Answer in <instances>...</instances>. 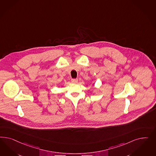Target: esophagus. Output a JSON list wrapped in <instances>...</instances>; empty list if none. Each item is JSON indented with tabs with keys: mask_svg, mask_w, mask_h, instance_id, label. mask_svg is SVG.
Listing matches in <instances>:
<instances>
[{
	"mask_svg": "<svg viewBox=\"0 0 156 156\" xmlns=\"http://www.w3.org/2000/svg\"><path fill=\"white\" fill-rule=\"evenodd\" d=\"M78 82V79H71V82L73 83H76Z\"/></svg>",
	"mask_w": 156,
	"mask_h": 156,
	"instance_id": "esophagus-1",
	"label": "esophagus"
}]
</instances>
